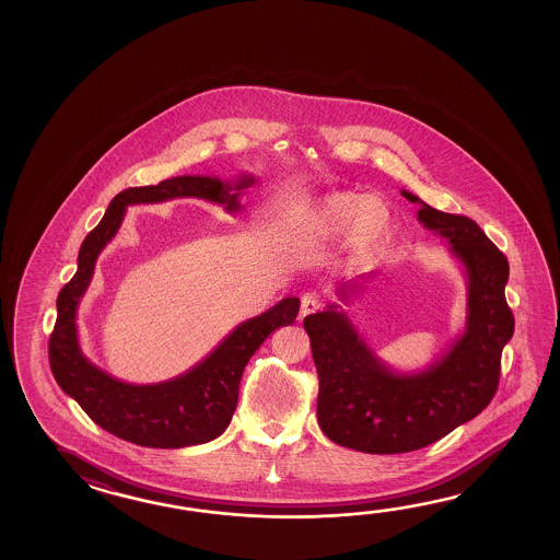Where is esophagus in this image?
I'll return each mask as SVG.
<instances>
[{
    "label": "esophagus",
    "mask_w": 560,
    "mask_h": 560,
    "mask_svg": "<svg viewBox=\"0 0 560 560\" xmlns=\"http://www.w3.org/2000/svg\"><path fill=\"white\" fill-rule=\"evenodd\" d=\"M322 306H324V296H322L320 292H306L302 300H300V318L314 314Z\"/></svg>",
    "instance_id": "obj_1"
}]
</instances>
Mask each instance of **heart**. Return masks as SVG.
Returning a JSON list of instances; mask_svg holds the SVG:
<instances>
[{
  "mask_svg": "<svg viewBox=\"0 0 560 560\" xmlns=\"http://www.w3.org/2000/svg\"><path fill=\"white\" fill-rule=\"evenodd\" d=\"M288 220L318 238H352L360 254L381 250L393 228L381 198L364 191H330L296 203L288 210Z\"/></svg>",
  "mask_w": 560,
  "mask_h": 560,
  "instance_id": "1",
  "label": "heart"
}]
</instances>
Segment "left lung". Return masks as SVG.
Returning <instances> with one entry per match:
<instances>
[{
    "label": "left lung",
    "instance_id": "obj_1",
    "mask_svg": "<svg viewBox=\"0 0 560 560\" xmlns=\"http://www.w3.org/2000/svg\"><path fill=\"white\" fill-rule=\"evenodd\" d=\"M420 203L418 222L451 244L465 268L466 328L429 369L396 372L336 304L304 318L318 370V424L330 441L369 454L412 453L478 417L499 388L502 348L514 332L504 298L509 260L475 220ZM360 284L342 285L348 300Z\"/></svg>",
    "mask_w": 560,
    "mask_h": 560
}]
</instances>
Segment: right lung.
<instances>
[{
    "label": "right lung",
    "instance_id": "add662e5",
    "mask_svg": "<svg viewBox=\"0 0 560 560\" xmlns=\"http://www.w3.org/2000/svg\"><path fill=\"white\" fill-rule=\"evenodd\" d=\"M252 184V176L236 182L178 176L158 186L128 188L109 202L100 224L85 236L78 254V272L58 296V318L49 336V366L61 390L72 396L97 427L121 441L148 448H184L218 439L238 405L240 378L248 360L276 328L294 324L300 300L284 298L260 316L242 322L200 364L178 378L128 384L92 364L78 342L75 312L94 276L100 252L116 236L128 206L188 196L220 203L234 214L240 210V194Z\"/></svg>",
    "mask_w": 560,
    "mask_h": 560
}]
</instances>
